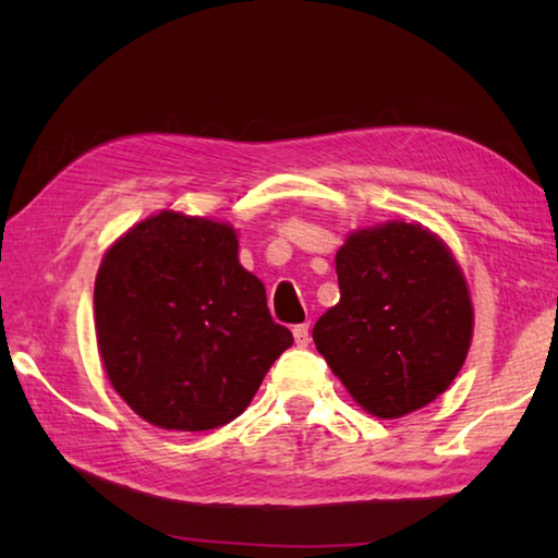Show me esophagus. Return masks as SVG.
I'll list each match as a JSON object with an SVG mask.
<instances>
[{"instance_id":"esophagus-1","label":"esophagus","mask_w":558,"mask_h":558,"mask_svg":"<svg viewBox=\"0 0 558 558\" xmlns=\"http://www.w3.org/2000/svg\"><path fill=\"white\" fill-rule=\"evenodd\" d=\"M292 335H295V344L298 347H307L310 344V325H295V329H292Z\"/></svg>"}]
</instances>
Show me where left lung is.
<instances>
[{
    "instance_id": "left-lung-1",
    "label": "left lung",
    "mask_w": 558,
    "mask_h": 558,
    "mask_svg": "<svg viewBox=\"0 0 558 558\" xmlns=\"http://www.w3.org/2000/svg\"><path fill=\"white\" fill-rule=\"evenodd\" d=\"M339 302L313 339L359 405L401 418L456 379L472 337L465 278L436 233L393 221L337 253Z\"/></svg>"
}]
</instances>
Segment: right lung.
Here are the masks:
<instances>
[{
  "label": "right lung",
  "instance_id": "right-lung-1",
  "mask_svg": "<svg viewBox=\"0 0 558 558\" xmlns=\"http://www.w3.org/2000/svg\"><path fill=\"white\" fill-rule=\"evenodd\" d=\"M93 305L112 389L169 430L231 423L292 344L263 282L239 263L231 226L169 211L106 253Z\"/></svg>",
  "mask_w": 558,
  "mask_h": 558
}]
</instances>
